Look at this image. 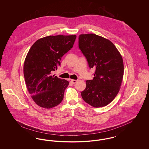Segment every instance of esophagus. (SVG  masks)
Returning <instances> with one entry per match:
<instances>
[{
	"label": "esophagus",
	"mask_w": 149,
	"mask_h": 149,
	"mask_svg": "<svg viewBox=\"0 0 149 149\" xmlns=\"http://www.w3.org/2000/svg\"><path fill=\"white\" fill-rule=\"evenodd\" d=\"M69 80H70V81L71 82V83H72V84H75L78 81V80H74V79H70Z\"/></svg>",
	"instance_id": "34e87169"
}]
</instances>
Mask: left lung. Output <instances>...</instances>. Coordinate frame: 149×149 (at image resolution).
<instances>
[{"mask_svg": "<svg viewBox=\"0 0 149 149\" xmlns=\"http://www.w3.org/2000/svg\"><path fill=\"white\" fill-rule=\"evenodd\" d=\"M79 47L89 68L95 69L93 79L86 81L82 98L93 107L106 106L120 90L124 72L122 57L111 41L93 33L80 35Z\"/></svg>", "mask_w": 149, "mask_h": 149, "instance_id": "8db88e82", "label": "left lung"}]
</instances>
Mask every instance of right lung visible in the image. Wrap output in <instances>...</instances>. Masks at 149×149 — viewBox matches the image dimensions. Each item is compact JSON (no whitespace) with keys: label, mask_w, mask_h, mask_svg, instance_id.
Wrapping results in <instances>:
<instances>
[{"label":"right lung","mask_w":149,"mask_h":149,"mask_svg":"<svg viewBox=\"0 0 149 149\" xmlns=\"http://www.w3.org/2000/svg\"><path fill=\"white\" fill-rule=\"evenodd\" d=\"M76 38V35L46 36L37 40L29 50L23 74L27 90L38 106L50 109L62 102L69 81L52 72L72 47Z\"/></svg>","instance_id":"right-lung-1"}]
</instances>
